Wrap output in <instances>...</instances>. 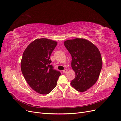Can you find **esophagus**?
Wrapping results in <instances>:
<instances>
[{
  "label": "esophagus",
  "mask_w": 121,
  "mask_h": 121,
  "mask_svg": "<svg viewBox=\"0 0 121 121\" xmlns=\"http://www.w3.org/2000/svg\"><path fill=\"white\" fill-rule=\"evenodd\" d=\"M63 73H66L67 72V69L64 70L63 71Z\"/></svg>",
  "instance_id": "1"
}]
</instances>
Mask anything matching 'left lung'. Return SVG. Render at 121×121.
Returning a JSON list of instances; mask_svg holds the SVG:
<instances>
[{
  "mask_svg": "<svg viewBox=\"0 0 121 121\" xmlns=\"http://www.w3.org/2000/svg\"><path fill=\"white\" fill-rule=\"evenodd\" d=\"M64 43L72 56L71 66L76 73L71 85L78 91H86L99 77L102 66L100 52L95 45L84 39L67 40Z\"/></svg>",
  "mask_w": 121,
  "mask_h": 121,
  "instance_id": "8db88e82",
  "label": "left lung"
}]
</instances>
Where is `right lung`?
<instances>
[{"instance_id": "1", "label": "right lung", "mask_w": 121, "mask_h": 121, "mask_svg": "<svg viewBox=\"0 0 121 121\" xmlns=\"http://www.w3.org/2000/svg\"><path fill=\"white\" fill-rule=\"evenodd\" d=\"M57 44L51 39H37L31 43L23 54L21 68L31 88L41 94L50 93L56 85L60 72L50 65V57Z\"/></svg>"}]
</instances>
